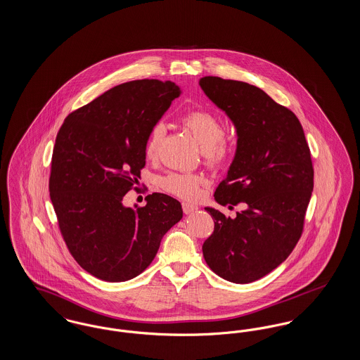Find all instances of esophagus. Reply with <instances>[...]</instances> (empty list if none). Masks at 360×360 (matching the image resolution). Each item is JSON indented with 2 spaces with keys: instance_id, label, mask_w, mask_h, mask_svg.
Listing matches in <instances>:
<instances>
[{
  "instance_id": "34e87169",
  "label": "esophagus",
  "mask_w": 360,
  "mask_h": 360,
  "mask_svg": "<svg viewBox=\"0 0 360 360\" xmlns=\"http://www.w3.org/2000/svg\"><path fill=\"white\" fill-rule=\"evenodd\" d=\"M182 209H184V213H185V214H191V213H194L195 210H198V206L191 205V204H188V202H184V204H182Z\"/></svg>"
}]
</instances>
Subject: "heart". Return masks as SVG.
Wrapping results in <instances>:
<instances>
[{"label": "heart", "mask_w": 360, "mask_h": 360, "mask_svg": "<svg viewBox=\"0 0 360 360\" xmlns=\"http://www.w3.org/2000/svg\"><path fill=\"white\" fill-rule=\"evenodd\" d=\"M182 125L195 139L204 151L209 165H220L232 153L231 143L224 137V125L217 115L206 109H193L186 112L182 119ZM165 136V125L156 122L148 132L144 153L148 159H154L159 151V146ZM202 179L197 175L172 172L162 178L160 185L166 191L181 198L193 200L198 197Z\"/></svg>", "instance_id": "obj_1"}]
</instances>
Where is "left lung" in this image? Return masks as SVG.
I'll return each instance as SVG.
<instances>
[{
	"instance_id": "1",
	"label": "left lung",
	"mask_w": 360,
	"mask_h": 360,
	"mask_svg": "<svg viewBox=\"0 0 360 360\" xmlns=\"http://www.w3.org/2000/svg\"><path fill=\"white\" fill-rule=\"evenodd\" d=\"M200 86L233 122L235 158L214 191L220 205L243 204L236 217L205 207L214 231L202 254L207 266L233 283H250L286 260L302 235L313 191V165L302 125L262 89L220 77Z\"/></svg>"
}]
</instances>
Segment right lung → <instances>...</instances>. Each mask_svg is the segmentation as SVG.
<instances>
[{
	"instance_id": "obj_1",
	"label": "right lung",
	"mask_w": 360,
	"mask_h": 360,
	"mask_svg": "<svg viewBox=\"0 0 360 360\" xmlns=\"http://www.w3.org/2000/svg\"><path fill=\"white\" fill-rule=\"evenodd\" d=\"M181 89L139 79L115 86L74 110L52 153L50 197L70 254L89 274L124 282L143 273L160 241L182 216L167 194L127 207L124 195L146 166V141Z\"/></svg>"
}]
</instances>
